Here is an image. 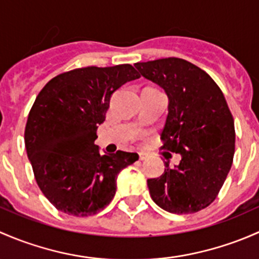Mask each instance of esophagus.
<instances>
[{
	"mask_svg": "<svg viewBox=\"0 0 259 259\" xmlns=\"http://www.w3.org/2000/svg\"><path fill=\"white\" fill-rule=\"evenodd\" d=\"M138 156H140L141 161H145V159H147V153H145V152H140V153H138Z\"/></svg>",
	"mask_w": 259,
	"mask_h": 259,
	"instance_id": "esophagus-1",
	"label": "esophagus"
}]
</instances>
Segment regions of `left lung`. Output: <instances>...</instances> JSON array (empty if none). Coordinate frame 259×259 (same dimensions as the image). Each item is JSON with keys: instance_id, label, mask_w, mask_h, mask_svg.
Returning a JSON list of instances; mask_svg holds the SVG:
<instances>
[{"instance_id": "8db88e82", "label": "left lung", "mask_w": 259, "mask_h": 259, "mask_svg": "<svg viewBox=\"0 0 259 259\" xmlns=\"http://www.w3.org/2000/svg\"><path fill=\"white\" fill-rule=\"evenodd\" d=\"M135 67L166 91L168 116L162 148L180 153V164L147 181L157 206L169 213L191 214L215 199L232 167L234 121L226 98L208 73L177 57L137 62Z\"/></svg>"}]
</instances>
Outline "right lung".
I'll use <instances>...</instances> for the list:
<instances>
[{
    "instance_id": "right-lung-1",
    "label": "right lung",
    "mask_w": 259,
    "mask_h": 259,
    "mask_svg": "<svg viewBox=\"0 0 259 259\" xmlns=\"http://www.w3.org/2000/svg\"><path fill=\"white\" fill-rule=\"evenodd\" d=\"M133 66L76 68L53 77L36 97L25 128V145L42 193L58 210L89 217L110 204L116 178L137 153L100 154L97 128L112 93L140 78Z\"/></svg>"
}]
</instances>
